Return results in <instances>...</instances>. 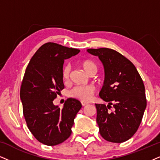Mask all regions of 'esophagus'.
<instances>
[{
  "mask_svg": "<svg viewBox=\"0 0 160 160\" xmlns=\"http://www.w3.org/2000/svg\"><path fill=\"white\" fill-rule=\"evenodd\" d=\"M82 106H85V105H87V104H88V103L85 102H82Z\"/></svg>",
  "mask_w": 160,
  "mask_h": 160,
  "instance_id": "esophagus-1",
  "label": "esophagus"
}]
</instances>
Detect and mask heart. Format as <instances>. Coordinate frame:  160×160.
I'll return each mask as SVG.
<instances>
[{
	"mask_svg": "<svg viewBox=\"0 0 160 160\" xmlns=\"http://www.w3.org/2000/svg\"><path fill=\"white\" fill-rule=\"evenodd\" d=\"M80 66L89 75L90 72L97 70L96 64L90 60H84L80 63ZM70 74V66L66 65L63 68L62 76L64 80L68 79ZM93 88L90 86H78L74 88L70 91V96L72 97L78 98L82 101H89L93 93Z\"/></svg>",
	"mask_w": 160,
	"mask_h": 160,
	"instance_id": "1",
	"label": "heart"
}]
</instances>
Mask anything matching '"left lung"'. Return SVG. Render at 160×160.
Wrapping results in <instances>:
<instances>
[{
  "label": "left lung",
  "instance_id": "8db88e82",
  "mask_svg": "<svg viewBox=\"0 0 160 160\" xmlns=\"http://www.w3.org/2000/svg\"><path fill=\"white\" fill-rule=\"evenodd\" d=\"M87 52L98 57L104 70L99 96L108 104H95L100 134L111 142L127 141L137 132L146 108L142 79L133 63L115 50L88 49ZM111 105L113 112L108 111Z\"/></svg>",
  "mask_w": 160,
  "mask_h": 160
}]
</instances>
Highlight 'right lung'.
I'll use <instances>...</instances> for the list:
<instances>
[{
  "label": "right lung",
  "mask_w": 160,
  "mask_h": 160,
  "mask_svg": "<svg viewBox=\"0 0 160 160\" xmlns=\"http://www.w3.org/2000/svg\"><path fill=\"white\" fill-rule=\"evenodd\" d=\"M79 52L56 43H46L36 51L26 69L20 91L23 116L32 135L44 145L53 146L68 139L75 117L82 108L81 102L73 98H68L62 110L53 104L64 88V60Z\"/></svg>",
  "instance_id": "right-lung-1"
}]
</instances>
